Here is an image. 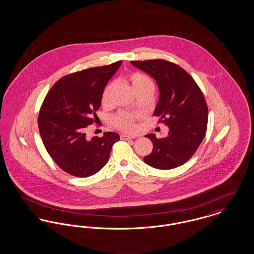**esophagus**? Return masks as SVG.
<instances>
[{"instance_id": "esophagus-1", "label": "esophagus", "mask_w": 254, "mask_h": 254, "mask_svg": "<svg viewBox=\"0 0 254 254\" xmlns=\"http://www.w3.org/2000/svg\"><path fill=\"white\" fill-rule=\"evenodd\" d=\"M120 137H121L122 140H129V139L136 138V136H131V135H127V134H121Z\"/></svg>"}]
</instances>
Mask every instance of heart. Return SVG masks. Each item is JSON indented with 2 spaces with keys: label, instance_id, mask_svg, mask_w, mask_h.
Returning a JSON list of instances; mask_svg holds the SVG:
<instances>
[{
  "label": "heart",
  "instance_id": "heart-1",
  "mask_svg": "<svg viewBox=\"0 0 254 254\" xmlns=\"http://www.w3.org/2000/svg\"><path fill=\"white\" fill-rule=\"evenodd\" d=\"M127 80L136 94L140 90H143L147 87H154L152 80L148 76L144 75L142 73H132L128 76ZM114 90H115L114 83H110L104 88L101 96V104L104 108L109 109L112 106V95ZM134 121H135V115L127 111L118 112L117 114L114 115L112 119L113 125L117 128L127 132H131L135 130L136 127L134 125Z\"/></svg>",
  "mask_w": 254,
  "mask_h": 254
}]
</instances>
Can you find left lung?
I'll use <instances>...</instances> for the list:
<instances>
[{
  "label": "left lung",
  "mask_w": 254,
  "mask_h": 254,
  "mask_svg": "<svg viewBox=\"0 0 254 254\" xmlns=\"http://www.w3.org/2000/svg\"><path fill=\"white\" fill-rule=\"evenodd\" d=\"M131 64L157 82L160 96L153 114L169 127L165 138L145 135L153 149L144 162L158 169L177 168L193 156L205 137L208 110L204 94L193 78L174 63L155 59Z\"/></svg>",
  "instance_id": "left-lung-1"
}]
</instances>
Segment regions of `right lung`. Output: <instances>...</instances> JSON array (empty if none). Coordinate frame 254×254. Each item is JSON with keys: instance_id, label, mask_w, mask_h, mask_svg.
Wrapping results in <instances>:
<instances>
[{"instance_id": "right-lung-1", "label": "right lung", "mask_w": 254, "mask_h": 254, "mask_svg": "<svg viewBox=\"0 0 254 254\" xmlns=\"http://www.w3.org/2000/svg\"><path fill=\"white\" fill-rule=\"evenodd\" d=\"M121 61L62 77L45 98L38 116L39 132L55 164L76 177L97 173L109 161L116 132L86 138L85 129L96 123L102 92Z\"/></svg>"}]
</instances>
